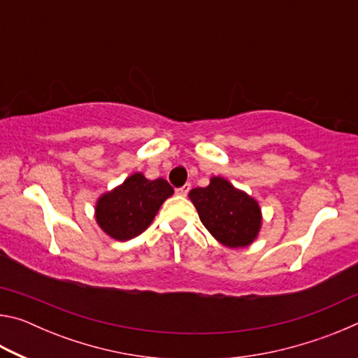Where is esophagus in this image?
Wrapping results in <instances>:
<instances>
[{
  "mask_svg": "<svg viewBox=\"0 0 358 358\" xmlns=\"http://www.w3.org/2000/svg\"><path fill=\"white\" fill-rule=\"evenodd\" d=\"M189 189H191V185H189V183H186L185 186L178 187V189H177V194H178V196H181V197H185L186 194L189 192Z\"/></svg>",
  "mask_w": 358,
  "mask_h": 358,
  "instance_id": "obj_1",
  "label": "esophagus"
}]
</instances>
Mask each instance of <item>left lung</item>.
I'll use <instances>...</instances> for the list:
<instances>
[{
  "mask_svg": "<svg viewBox=\"0 0 358 358\" xmlns=\"http://www.w3.org/2000/svg\"><path fill=\"white\" fill-rule=\"evenodd\" d=\"M189 199L205 229L227 248H246L257 240L262 229V210L250 194L227 178L211 177L208 186L194 187Z\"/></svg>",
  "mask_w": 358,
  "mask_h": 358,
  "instance_id": "obj_1",
  "label": "left lung"
}]
</instances>
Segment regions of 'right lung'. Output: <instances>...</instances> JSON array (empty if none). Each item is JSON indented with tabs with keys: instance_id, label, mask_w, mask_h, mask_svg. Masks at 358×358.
<instances>
[{
	"instance_id": "add662e5",
	"label": "right lung",
	"mask_w": 358,
	"mask_h": 358,
	"mask_svg": "<svg viewBox=\"0 0 358 358\" xmlns=\"http://www.w3.org/2000/svg\"><path fill=\"white\" fill-rule=\"evenodd\" d=\"M173 194L164 178L148 180L142 172L129 175L113 189L102 192L94 205L98 226L108 237L126 241L141 235Z\"/></svg>"
}]
</instances>
